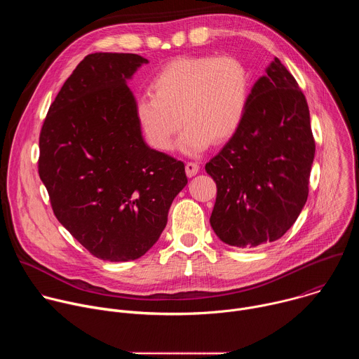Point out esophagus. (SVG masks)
Segmentation results:
<instances>
[{
  "mask_svg": "<svg viewBox=\"0 0 359 359\" xmlns=\"http://www.w3.org/2000/svg\"><path fill=\"white\" fill-rule=\"evenodd\" d=\"M197 173H198V165L194 163V162H187V163H186V175H187L189 177H193V176H196Z\"/></svg>",
  "mask_w": 359,
  "mask_h": 359,
  "instance_id": "obj_1",
  "label": "esophagus"
}]
</instances>
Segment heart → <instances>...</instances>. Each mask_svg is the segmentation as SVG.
Masks as SVG:
<instances>
[{
	"label": "heart",
	"mask_w": 359,
	"mask_h": 359,
	"mask_svg": "<svg viewBox=\"0 0 359 359\" xmlns=\"http://www.w3.org/2000/svg\"><path fill=\"white\" fill-rule=\"evenodd\" d=\"M149 93L137 97L135 107L147 143L170 150L183 122L179 149L194 156L236 136L248 109L251 79L234 57H179L151 78Z\"/></svg>",
	"instance_id": "b5f03b06"
}]
</instances>
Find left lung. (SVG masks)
Instances as JSON below:
<instances>
[{"instance_id":"obj_1","label":"left lung","mask_w":359,"mask_h":359,"mask_svg":"<svg viewBox=\"0 0 359 359\" xmlns=\"http://www.w3.org/2000/svg\"><path fill=\"white\" fill-rule=\"evenodd\" d=\"M314 155L305 96L274 58L251 88L241 128L206 163L217 184L216 236L238 248L283 237L305 206Z\"/></svg>"}]
</instances>
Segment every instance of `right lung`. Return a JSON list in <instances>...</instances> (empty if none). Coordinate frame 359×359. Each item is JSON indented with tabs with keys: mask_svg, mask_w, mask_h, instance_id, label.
Here are the masks:
<instances>
[{
	"mask_svg": "<svg viewBox=\"0 0 359 359\" xmlns=\"http://www.w3.org/2000/svg\"><path fill=\"white\" fill-rule=\"evenodd\" d=\"M149 61L90 54L58 92L39 135L38 172L58 222L105 262L136 260L187 184L180 161L147 146L128 86Z\"/></svg>",
	"mask_w": 359,
	"mask_h": 359,
	"instance_id": "right-lung-1",
	"label": "right lung"
}]
</instances>
